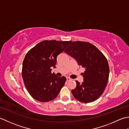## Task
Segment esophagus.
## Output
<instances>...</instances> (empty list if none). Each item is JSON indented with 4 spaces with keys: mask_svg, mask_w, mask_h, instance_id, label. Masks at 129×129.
I'll use <instances>...</instances> for the list:
<instances>
[{
    "mask_svg": "<svg viewBox=\"0 0 129 129\" xmlns=\"http://www.w3.org/2000/svg\"><path fill=\"white\" fill-rule=\"evenodd\" d=\"M71 80H72V79H71L70 78H69V77H67V81H70Z\"/></svg>",
    "mask_w": 129,
    "mask_h": 129,
    "instance_id": "34e87169",
    "label": "esophagus"
}]
</instances>
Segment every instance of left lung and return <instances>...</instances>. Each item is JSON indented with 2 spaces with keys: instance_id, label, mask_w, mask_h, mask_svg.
<instances>
[{
  "instance_id": "1",
  "label": "left lung",
  "mask_w": 129,
  "mask_h": 129,
  "mask_svg": "<svg viewBox=\"0 0 129 129\" xmlns=\"http://www.w3.org/2000/svg\"><path fill=\"white\" fill-rule=\"evenodd\" d=\"M75 58L80 66L84 68V82L76 80V86L72 92L76 100L82 103L94 101L102 95L108 84L109 67L104 54L89 42H71L64 51Z\"/></svg>"
}]
</instances>
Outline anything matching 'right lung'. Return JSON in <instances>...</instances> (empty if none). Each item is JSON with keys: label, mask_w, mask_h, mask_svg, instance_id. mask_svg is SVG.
<instances>
[{"label": "right lung", "mask_w": 129, "mask_h": 129, "mask_svg": "<svg viewBox=\"0 0 129 129\" xmlns=\"http://www.w3.org/2000/svg\"><path fill=\"white\" fill-rule=\"evenodd\" d=\"M71 41L44 40L26 53L23 62L22 77L28 92L40 102L54 99L64 85L65 76L59 77L51 73L56 58Z\"/></svg>", "instance_id": "obj_1"}]
</instances>
